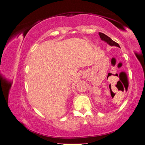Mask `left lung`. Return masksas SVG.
Masks as SVG:
<instances>
[{"label": "left lung", "mask_w": 145, "mask_h": 145, "mask_svg": "<svg viewBox=\"0 0 145 145\" xmlns=\"http://www.w3.org/2000/svg\"><path fill=\"white\" fill-rule=\"evenodd\" d=\"M99 34L100 39H102L103 41L106 42L108 45H109L110 46H116L120 48L119 45H118L117 43H116V42L112 40L110 37H108V36H106V34H105L102 33H99Z\"/></svg>", "instance_id": "obj_1"}]
</instances>
